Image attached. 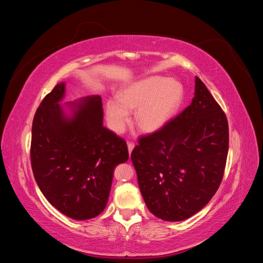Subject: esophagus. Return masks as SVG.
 <instances>
[{"mask_svg": "<svg viewBox=\"0 0 263 263\" xmlns=\"http://www.w3.org/2000/svg\"><path fill=\"white\" fill-rule=\"evenodd\" d=\"M127 147H128V153H129V155H130L133 149H134V147H135V144H134V142H128V144H127Z\"/></svg>", "mask_w": 263, "mask_h": 263, "instance_id": "obj_1", "label": "esophagus"}]
</instances>
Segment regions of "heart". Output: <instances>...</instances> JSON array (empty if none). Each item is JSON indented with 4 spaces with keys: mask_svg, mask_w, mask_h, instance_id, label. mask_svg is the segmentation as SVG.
Returning a JSON list of instances; mask_svg holds the SVG:
<instances>
[{
    "mask_svg": "<svg viewBox=\"0 0 263 263\" xmlns=\"http://www.w3.org/2000/svg\"><path fill=\"white\" fill-rule=\"evenodd\" d=\"M182 99L183 87L178 81L150 77L124 87L118 100L106 101L107 123L115 133H123L129 121V112L137 109L136 125L144 132H156L170 121Z\"/></svg>",
    "mask_w": 263,
    "mask_h": 263,
    "instance_id": "1",
    "label": "heart"
}]
</instances>
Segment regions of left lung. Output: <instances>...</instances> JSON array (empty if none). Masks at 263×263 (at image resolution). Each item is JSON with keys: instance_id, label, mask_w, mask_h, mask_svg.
<instances>
[{"instance_id": "8db88e82", "label": "left lung", "mask_w": 263, "mask_h": 263, "mask_svg": "<svg viewBox=\"0 0 263 263\" xmlns=\"http://www.w3.org/2000/svg\"><path fill=\"white\" fill-rule=\"evenodd\" d=\"M228 145L227 117L196 77L192 103L132 151L148 210L169 221L201 211L220 185Z\"/></svg>"}]
</instances>
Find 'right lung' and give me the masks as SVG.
I'll return each mask as SVG.
<instances>
[{
    "instance_id": "1",
    "label": "right lung",
    "mask_w": 263,
    "mask_h": 263,
    "mask_svg": "<svg viewBox=\"0 0 263 263\" xmlns=\"http://www.w3.org/2000/svg\"><path fill=\"white\" fill-rule=\"evenodd\" d=\"M65 83L55 85L37 108L31 127L30 162L42 193L59 212L77 220L104 211L115 166L128 160L126 141L103 126L102 99L59 102Z\"/></svg>"
}]
</instances>
